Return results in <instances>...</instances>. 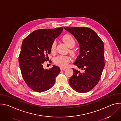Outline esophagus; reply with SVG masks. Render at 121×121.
<instances>
[{
	"label": "esophagus",
	"instance_id": "1",
	"mask_svg": "<svg viewBox=\"0 0 121 121\" xmlns=\"http://www.w3.org/2000/svg\"><path fill=\"white\" fill-rule=\"evenodd\" d=\"M66 68V67H61V70H65Z\"/></svg>",
	"mask_w": 121,
	"mask_h": 121
}]
</instances>
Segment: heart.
<instances>
[{"instance_id":"b5f03b06","label":"heart","mask_w":121,"mask_h":121,"mask_svg":"<svg viewBox=\"0 0 121 121\" xmlns=\"http://www.w3.org/2000/svg\"><path fill=\"white\" fill-rule=\"evenodd\" d=\"M63 40L65 43L69 47H73L75 45V41L73 37L70 34H66L63 37ZM56 41H54L51 46V51L52 53H55L56 51ZM70 57L63 55H60L55 58L54 61L55 63L60 65L61 67H65L66 66L68 62L70 61Z\"/></svg>"}]
</instances>
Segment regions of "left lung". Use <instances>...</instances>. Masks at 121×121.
Wrapping results in <instances>:
<instances>
[{
  "instance_id": "1",
  "label": "left lung",
  "mask_w": 121,
  "mask_h": 121,
  "mask_svg": "<svg viewBox=\"0 0 121 121\" xmlns=\"http://www.w3.org/2000/svg\"><path fill=\"white\" fill-rule=\"evenodd\" d=\"M78 42L79 55L74 64L83 72L72 68L74 74L69 82L79 93L92 90L98 83L104 63V46L101 39L92 29L85 27H64Z\"/></svg>"
}]
</instances>
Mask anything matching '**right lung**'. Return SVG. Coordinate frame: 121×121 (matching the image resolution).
<instances>
[{
	"label": "right lung",
	"mask_w": 121,
	"mask_h": 121,
	"mask_svg": "<svg viewBox=\"0 0 121 121\" xmlns=\"http://www.w3.org/2000/svg\"><path fill=\"white\" fill-rule=\"evenodd\" d=\"M63 30L58 28L35 30L23 40L19 62L24 81L34 91L42 92L51 88L60 72L57 66L53 65L48 70L43 68V64L51 53L52 44Z\"/></svg>",
	"instance_id": "right-lung-1"
}]
</instances>
